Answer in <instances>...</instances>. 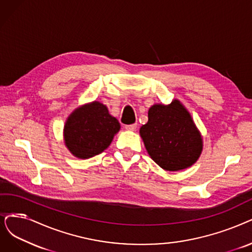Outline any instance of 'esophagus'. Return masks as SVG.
<instances>
[{"label": "esophagus", "mask_w": 252, "mask_h": 252, "mask_svg": "<svg viewBox=\"0 0 252 252\" xmlns=\"http://www.w3.org/2000/svg\"><path fill=\"white\" fill-rule=\"evenodd\" d=\"M126 130H130V131H134L136 129V124H131V125H125Z\"/></svg>", "instance_id": "obj_1"}]
</instances>
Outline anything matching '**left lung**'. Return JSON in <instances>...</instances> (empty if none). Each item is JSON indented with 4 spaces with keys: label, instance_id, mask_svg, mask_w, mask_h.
Segmentation results:
<instances>
[{
    "label": "left lung",
    "instance_id": "1",
    "mask_svg": "<svg viewBox=\"0 0 252 252\" xmlns=\"http://www.w3.org/2000/svg\"><path fill=\"white\" fill-rule=\"evenodd\" d=\"M148 118L139 133L151 158L169 172L192 165L202 152V136L180 101L153 105Z\"/></svg>",
    "mask_w": 252,
    "mask_h": 252
}]
</instances>
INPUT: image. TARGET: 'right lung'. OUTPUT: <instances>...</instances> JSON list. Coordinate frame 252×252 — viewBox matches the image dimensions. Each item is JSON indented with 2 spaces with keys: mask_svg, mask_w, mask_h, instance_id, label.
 <instances>
[{
  "mask_svg": "<svg viewBox=\"0 0 252 252\" xmlns=\"http://www.w3.org/2000/svg\"><path fill=\"white\" fill-rule=\"evenodd\" d=\"M119 130V121L105 105L94 101L70 115L64 127L65 144L74 156L90 158L103 152Z\"/></svg>",
  "mask_w": 252,
  "mask_h": 252,
  "instance_id": "add662e5",
  "label": "right lung"
}]
</instances>
